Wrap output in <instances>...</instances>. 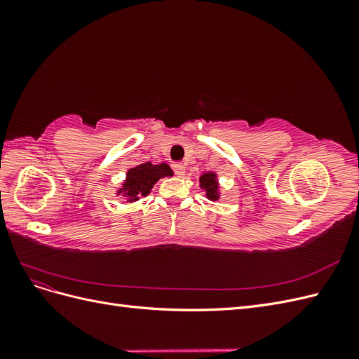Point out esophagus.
Returning a JSON list of instances; mask_svg holds the SVG:
<instances>
[{
    "label": "esophagus",
    "mask_w": 359,
    "mask_h": 359,
    "mask_svg": "<svg viewBox=\"0 0 359 359\" xmlns=\"http://www.w3.org/2000/svg\"><path fill=\"white\" fill-rule=\"evenodd\" d=\"M173 170H175L178 177L186 175V166H184L182 163H175V165H173Z\"/></svg>",
    "instance_id": "1"
}]
</instances>
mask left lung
<instances>
[{
    "label": "left lung",
    "mask_w": 359,
    "mask_h": 359,
    "mask_svg": "<svg viewBox=\"0 0 359 359\" xmlns=\"http://www.w3.org/2000/svg\"><path fill=\"white\" fill-rule=\"evenodd\" d=\"M199 186L202 190H205L206 198L210 201H219L220 184H219V180H217L215 172H203L199 178Z\"/></svg>",
    "instance_id": "left-lung-1"
}]
</instances>
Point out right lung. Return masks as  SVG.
Here are the masks:
<instances>
[{"mask_svg":"<svg viewBox=\"0 0 359 359\" xmlns=\"http://www.w3.org/2000/svg\"><path fill=\"white\" fill-rule=\"evenodd\" d=\"M173 172L166 163H160V165H153L151 161L137 165L136 168H132L127 170V175L124 182L121 184V189L116 191L119 196L127 199L128 203L139 201L140 196H148L151 193V189L154 187V184L160 178L172 177Z\"/></svg>","mask_w":359,"mask_h":359,"instance_id":"right-lung-1","label":"right lung"}]
</instances>
